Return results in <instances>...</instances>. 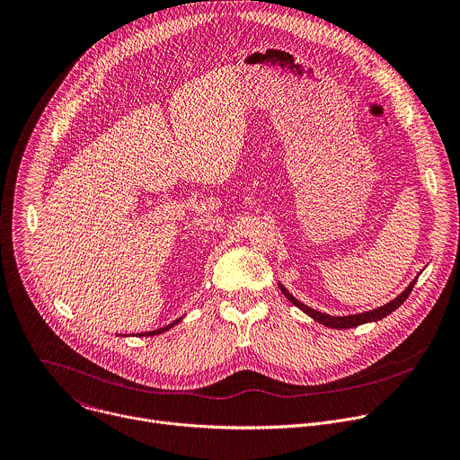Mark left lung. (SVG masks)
Instances as JSON below:
<instances>
[{"label":"left lung","instance_id":"1","mask_svg":"<svg viewBox=\"0 0 460 460\" xmlns=\"http://www.w3.org/2000/svg\"><path fill=\"white\" fill-rule=\"evenodd\" d=\"M415 281H417V278H415L395 299L388 301L386 305H383V307H377V309L368 311V313L350 314V316H329V314H323V313H320V311H314V309L307 307V305H305V303H301L299 299H296L281 283H278V285H279V290L285 294V297H287L292 305H296L297 309H301L305 314H309V316H311L313 320H316L318 323H322V325H325V327H331V329H352V327H358V325H363V323L379 322V320L386 318L388 314H392L397 307H401V305L404 303V299L410 296V292H411Z\"/></svg>","mask_w":460,"mask_h":460}]
</instances>
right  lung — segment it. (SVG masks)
I'll list each match as a JSON object with an SVG mask.
<instances>
[{
  "instance_id": "add662e5",
  "label": "right lung",
  "mask_w": 460,
  "mask_h": 460,
  "mask_svg": "<svg viewBox=\"0 0 460 460\" xmlns=\"http://www.w3.org/2000/svg\"><path fill=\"white\" fill-rule=\"evenodd\" d=\"M181 320H182V318H179V320H175V322H173V323H170V325H166V327H163V329H157V331H149V332H140V334H138V338H140V336H144V338H147V336H157V334H163V332H166V331H170V329H172V327H175V325H177V323H179V322H181ZM119 336H122V334H119ZM124 336H126V334H124Z\"/></svg>"
}]
</instances>
